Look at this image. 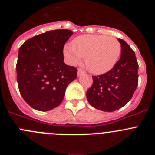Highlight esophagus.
Masks as SVG:
<instances>
[{"mask_svg": "<svg viewBox=\"0 0 155 155\" xmlns=\"http://www.w3.org/2000/svg\"><path fill=\"white\" fill-rule=\"evenodd\" d=\"M84 72L82 70L79 69L78 71V77H81L82 76V75H84Z\"/></svg>", "mask_w": 155, "mask_h": 155, "instance_id": "34e87169", "label": "esophagus"}]
</instances>
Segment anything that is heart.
<instances>
[{
	"instance_id": "b5f03b06",
	"label": "heart",
	"mask_w": 155,
	"mask_h": 155,
	"mask_svg": "<svg viewBox=\"0 0 155 155\" xmlns=\"http://www.w3.org/2000/svg\"><path fill=\"white\" fill-rule=\"evenodd\" d=\"M121 53V45L115 37L83 35L75 38L72 46L65 45L64 55L68 64L76 65L85 58L91 73L102 74L116 65Z\"/></svg>"
}]
</instances>
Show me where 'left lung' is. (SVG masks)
Wrapping results in <instances>:
<instances>
[{"label":"left lung","instance_id":"obj_1","mask_svg":"<svg viewBox=\"0 0 155 155\" xmlns=\"http://www.w3.org/2000/svg\"><path fill=\"white\" fill-rule=\"evenodd\" d=\"M121 45L120 58L113 69L99 76H92L93 84L86 92L92 107L104 112L120 109L131 99L138 84V64L134 50L127 42Z\"/></svg>","mask_w":155,"mask_h":155}]
</instances>
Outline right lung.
Here are the masks:
<instances>
[{"label":"right lung","instance_id":"obj_1","mask_svg":"<svg viewBox=\"0 0 155 155\" xmlns=\"http://www.w3.org/2000/svg\"><path fill=\"white\" fill-rule=\"evenodd\" d=\"M73 32L47 31L28 39L18 50L17 81L23 99L34 109L50 111L64 99L68 84L77 78V68L64 62L63 49Z\"/></svg>","mask_w":155,"mask_h":155}]
</instances>
